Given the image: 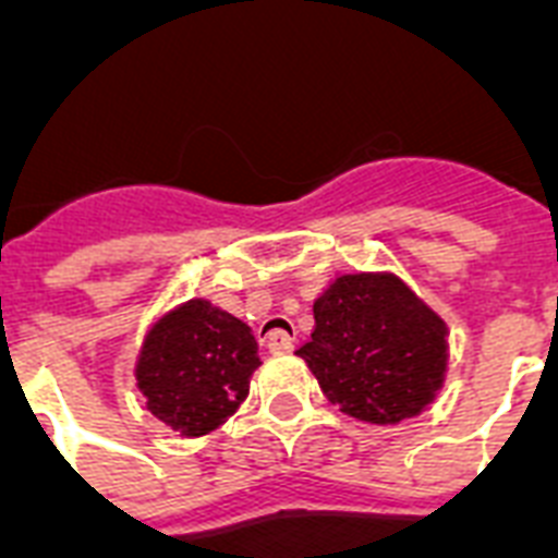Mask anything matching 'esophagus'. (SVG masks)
<instances>
[{
	"label": "esophagus",
	"mask_w": 558,
	"mask_h": 558,
	"mask_svg": "<svg viewBox=\"0 0 558 558\" xmlns=\"http://www.w3.org/2000/svg\"><path fill=\"white\" fill-rule=\"evenodd\" d=\"M266 348H269L271 353H289V350H295V339H292L289 332L275 330L266 336Z\"/></svg>",
	"instance_id": "obj_1"
}]
</instances>
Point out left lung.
Instances as JSON below:
<instances>
[{
	"instance_id": "left-lung-1",
	"label": "left lung",
	"mask_w": 558,
	"mask_h": 558,
	"mask_svg": "<svg viewBox=\"0 0 558 558\" xmlns=\"http://www.w3.org/2000/svg\"><path fill=\"white\" fill-rule=\"evenodd\" d=\"M298 350L324 397L362 423L416 416L446 376V324L393 275H341Z\"/></svg>"
}]
</instances>
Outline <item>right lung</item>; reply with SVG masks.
<instances>
[{
  "mask_svg": "<svg viewBox=\"0 0 558 558\" xmlns=\"http://www.w3.org/2000/svg\"><path fill=\"white\" fill-rule=\"evenodd\" d=\"M257 367L252 327L193 298L153 324L135 379L156 420L185 437H202L248 397V379Z\"/></svg>",
  "mask_w": 558,
  "mask_h": 558,
  "instance_id": "obj_1",
  "label": "right lung"
}]
</instances>
